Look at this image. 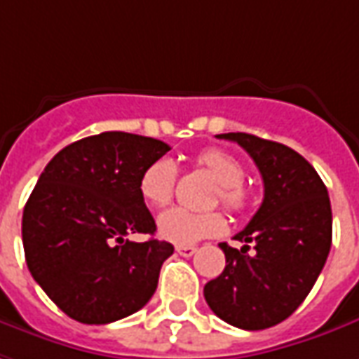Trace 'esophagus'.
<instances>
[{"label": "esophagus", "mask_w": 359, "mask_h": 359, "mask_svg": "<svg viewBox=\"0 0 359 359\" xmlns=\"http://www.w3.org/2000/svg\"><path fill=\"white\" fill-rule=\"evenodd\" d=\"M177 253L182 255V257H190V255L196 253V248L194 245H177Z\"/></svg>", "instance_id": "1"}]
</instances>
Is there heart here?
Instances as JSON below:
<instances>
[{"mask_svg":"<svg viewBox=\"0 0 359 359\" xmlns=\"http://www.w3.org/2000/svg\"><path fill=\"white\" fill-rule=\"evenodd\" d=\"M202 169L218 182L216 200L230 212H241L250 204V194L243 187L245 169L240 161L222 149H204L196 157ZM177 165L169 157L155 159L141 172L139 192L151 206H165L175 192ZM157 230L161 238L180 245L194 243L218 236L226 230V220L220 212H192L187 208H169L157 218Z\"/></svg>","mask_w":359,"mask_h":359,"instance_id":"heart-1","label":"heart"}]
</instances>
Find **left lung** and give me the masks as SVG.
I'll list each match as a JSON object with an SVG mask.
<instances>
[{
    "instance_id": "left-lung-1",
    "label": "left lung",
    "mask_w": 359,
    "mask_h": 359,
    "mask_svg": "<svg viewBox=\"0 0 359 359\" xmlns=\"http://www.w3.org/2000/svg\"><path fill=\"white\" fill-rule=\"evenodd\" d=\"M216 137L250 153L265 190L259 210L233 238L241 250L220 243L226 267L204 285V299L231 326L271 328L301 306L326 263L332 245L328 190L313 165L283 143L250 133Z\"/></svg>"
}]
</instances>
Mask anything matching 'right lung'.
Masks as SVG:
<instances>
[{"label": "right lung", "mask_w": 359, "mask_h": 359, "mask_svg": "<svg viewBox=\"0 0 359 359\" xmlns=\"http://www.w3.org/2000/svg\"><path fill=\"white\" fill-rule=\"evenodd\" d=\"M170 147L104 131L50 159L23 210L27 267L48 299L82 324L137 313L153 297L169 241H131L157 226L139 192L141 172Z\"/></svg>", "instance_id": "obj_1"}]
</instances>
